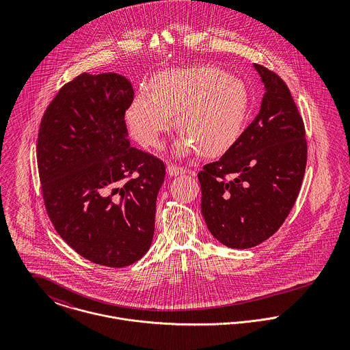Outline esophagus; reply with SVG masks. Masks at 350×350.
<instances>
[{"label":"esophagus","mask_w":350,"mask_h":350,"mask_svg":"<svg viewBox=\"0 0 350 350\" xmlns=\"http://www.w3.org/2000/svg\"><path fill=\"white\" fill-rule=\"evenodd\" d=\"M185 172H186V170L180 165H176V164H168L167 165V174L170 176H178V175H182Z\"/></svg>","instance_id":"1"}]
</instances>
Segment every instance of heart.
<instances>
[{
  "label": "heart",
  "mask_w": 350,
  "mask_h": 350,
  "mask_svg": "<svg viewBox=\"0 0 350 350\" xmlns=\"http://www.w3.org/2000/svg\"><path fill=\"white\" fill-rule=\"evenodd\" d=\"M150 93H140L125 111L132 137L143 147L156 148L172 125L182 132L175 144L178 154L198 150L217 156L240 137L250 93L243 81L213 66L165 70L156 74Z\"/></svg>",
  "instance_id": "b5f03b06"
}]
</instances>
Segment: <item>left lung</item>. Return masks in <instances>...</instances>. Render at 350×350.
Here are the masks:
<instances>
[{"mask_svg":"<svg viewBox=\"0 0 350 350\" xmlns=\"http://www.w3.org/2000/svg\"><path fill=\"white\" fill-rule=\"evenodd\" d=\"M264 83L258 114L239 140L198 174L202 214L221 244L248 250L283 225L299 194L307 143L284 81L253 63Z\"/></svg>","mask_w":350,"mask_h":350,"instance_id":"1","label":"left lung"}]
</instances>
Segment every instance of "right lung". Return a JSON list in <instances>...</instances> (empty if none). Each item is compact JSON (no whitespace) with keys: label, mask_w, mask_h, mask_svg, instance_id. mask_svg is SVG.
I'll return each mask as SVG.
<instances>
[{"label":"right lung","mask_w":350,"mask_h":350,"mask_svg":"<svg viewBox=\"0 0 350 350\" xmlns=\"http://www.w3.org/2000/svg\"><path fill=\"white\" fill-rule=\"evenodd\" d=\"M132 83L83 72L51 100L38 135L42 194L59 236L110 268L140 260L152 244L164 163L131 147L125 110Z\"/></svg>","instance_id":"right-lung-1"}]
</instances>
